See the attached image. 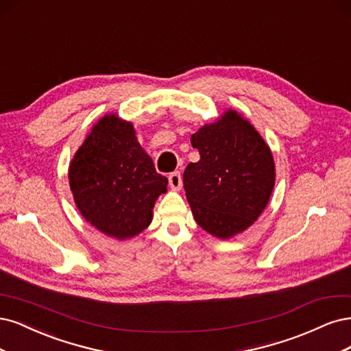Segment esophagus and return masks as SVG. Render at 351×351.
<instances>
[{"instance_id": "34e87169", "label": "esophagus", "mask_w": 351, "mask_h": 351, "mask_svg": "<svg viewBox=\"0 0 351 351\" xmlns=\"http://www.w3.org/2000/svg\"><path fill=\"white\" fill-rule=\"evenodd\" d=\"M169 186H171L172 191H180V188H182V176H180L179 172L169 175Z\"/></svg>"}]
</instances>
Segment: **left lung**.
Masks as SVG:
<instances>
[{"instance_id":"left-lung-1","label":"left lung","mask_w":351,"mask_h":351,"mask_svg":"<svg viewBox=\"0 0 351 351\" xmlns=\"http://www.w3.org/2000/svg\"><path fill=\"white\" fill-rule=\"evenodd\" d=\"M199 160L184 172L185 195L199 228L226 241L265 210L276 184L274 157L252 123L228 109L191 135Z\"/></svg>"}]
</instances>
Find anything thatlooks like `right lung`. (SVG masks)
I'll return each mask as SVG.
<instances>
[{
    "instance_id": "right-lung-1",
    "label": "right lung",
    "mask_w": 351,
    "mask_h": 351,
    "mask_svg": "<svg viewBox=\"0 0 351 351\" xmlns=\"http://www.w3.org/2000/svg\"><path fill=\"white\" fill-rule=\"evenodd\" d=\"M69 180L86 221L118 241L149 228L154 202L167 191V179L156 172L132 122L117 114L95 123L70 162Z\"/></svg>"
}]
</instances>
